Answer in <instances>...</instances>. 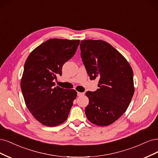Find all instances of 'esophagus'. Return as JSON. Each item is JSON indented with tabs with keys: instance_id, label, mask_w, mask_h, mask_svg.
<instances>
[{
	"instance_id": "obj_1",
	"label": "esophagus",
	"mask_w": 158,
	"mask_h": 158,
	"mask_svg": "<svg viewBox=\"0 0 158 158\" xmlns=\"http://www.w3.org/2000/svg\"><path fill=\"white\" fill-rule=\"evenodd\" d=\"M84 94V93H79V92H77V96H82V95H83Z\"/></svg>"
}]
</instances>
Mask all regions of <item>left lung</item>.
Masks as SVG:
<instances>
[{"instance_id":"8db88e82","label":"left lung","mask_w":158,"mask_h":158,"mask_svg":"<svg viewBox=\"0 0 158 158\" xmlns=\"http://www.w3.org/2000/svg\"><path fill=\"white\" fill-rule=\"evenodd\" d=\"M81 43V56L90 79L100 78L99 89L86 93L89 99L86 116L96 125H110L125 112L133 98V69L123 56L104 40Z\"/></svg>"}]
</instances>
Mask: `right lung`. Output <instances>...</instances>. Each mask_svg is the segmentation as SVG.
I'll return each instance as SVG.
<instances>
[{"instance_id":"right-lung-1","label":"right lung","mask_w":158,"mask_h":158,"mask_svg":"<svg viewBox=\"0 0 158 158\" xmlns=\"http://www.w3.org/2000/svg\"><path fill=\"white\" fill-rule=\"evenodd\" d=\"M79 40L50 39L30 53L24 65L21 89L25 103L39 123L55 127L67 119L77 91L54 86L63 65L72 58Z\"/></svg>"}]
</instances>
